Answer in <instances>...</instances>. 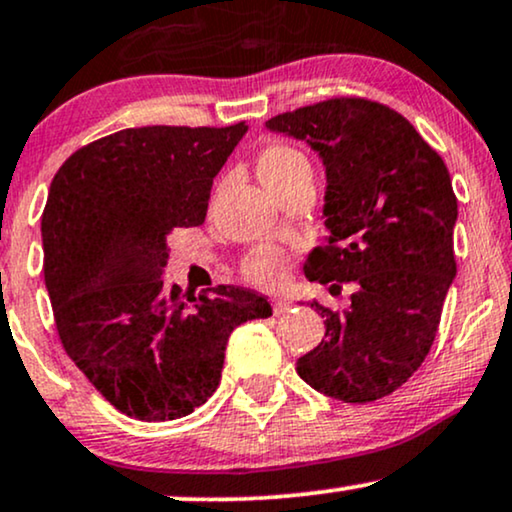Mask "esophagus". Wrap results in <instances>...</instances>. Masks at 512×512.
<instances>
[{
  "instance_id": "1",
  "label": "esophagus",
  "mask_w": 512,
  "mask_h": 512,
  "mask_svg": "<svg viewBox=\"0 0 512 512\" xmlns=\"http://www.w3.org/2000/svg\"><path fill=\"white\" fill-rule=\"evenodd\" d=\"M290 307H293V304H290L288 300H283V297H276V300H274V314L276 316L278 314H286Z\"/></svg>"
}]
</instances>
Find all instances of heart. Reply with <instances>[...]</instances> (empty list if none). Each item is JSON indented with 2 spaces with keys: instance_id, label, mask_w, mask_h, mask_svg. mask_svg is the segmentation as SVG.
Instances as JSON below:
<instances>
[{
  "instance_id": "b5f03b06",
  "label": "heart",
  "mask_w": 512,
  "mask_h": 512,
  "mask_svg": "<svg viewBox=\"0 0 512 512\" xmlns=\"http://www.w3.org/2000/svg\"><path fill=\"white\" fill-rule=\"evenodd\" d=\"M257 172L271 193H278L300 177H312L307 155L288 144H269L257 158ZM245 274L262 286H274L286 271V257L276 248H257L245 257Z\"/></svg>"
}]
</instances>
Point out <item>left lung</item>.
<instances>
[{"label":"left lung","instance_id":"obj_1","mask_svg":"<svg viewBox=\"0 0 512 512\" xmlns=\"http://www.w3.org/2000/svg\"><path fill=\"white\" fill-rule=\"evenodd\" d=\"M267 129L312 146L326 167V243L304 276L352 283L347 312L312 300L326 338L297 359L307 385L345 404L383 399L428 357L456 278L458 200L444 160L416 127L368 99H328L276 115Z\"/></svg>","mask_w":512,"mask_h":512}]
</instances>
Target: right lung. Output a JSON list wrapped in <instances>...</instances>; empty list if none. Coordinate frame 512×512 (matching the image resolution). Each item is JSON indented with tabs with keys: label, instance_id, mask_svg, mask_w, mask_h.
<instances>
[{
	"label": "right lung",
	"instance_id": "add662e5",
	"mask_svg": "<svg viewBox=\"0 0 512 512\" xmlns=\"http://www.w3.org/2000/svg\"><path fill=\"white\" fill-rule=\"evenodd\" d=\"M248 132L137 127L75 151L42 212L44 283L68 357L115 409L160 423L189 416L222 378L236 326L271 316L238 286L167 288V236L200 226L212 179Z\"/></svg>",
	"mask_w": 512,
	"mask_h": 512
}]
</instances>
